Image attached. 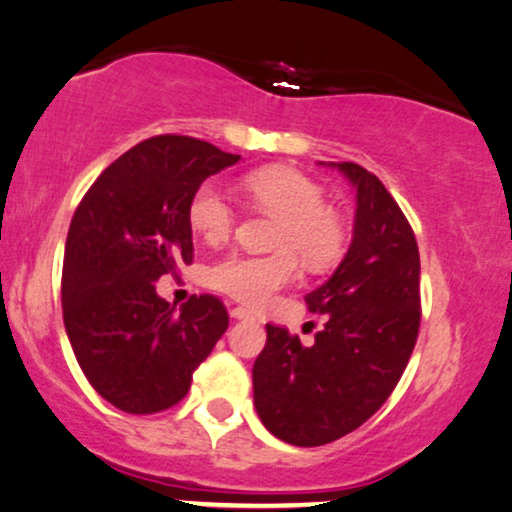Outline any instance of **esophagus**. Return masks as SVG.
Listing matches in <instances>:
<instances>
[{
  "label": "esophagus",
  "mask_w": 512,
  "mask_h": 512,
  "mask_svg": "<svg viewBox=\"0 0 512 512\" xmlns=\"http://www.w3.org/2000/svg\"><path fill=\"white\" fill-rule=\"evenodd\" d=\"M229 315H232L234 320H250V318H253V315H250L248 308H243V306H236V308H232V311H229Z\"/></svg>",
  "instance_id": "34e87169"
}]
</instances>
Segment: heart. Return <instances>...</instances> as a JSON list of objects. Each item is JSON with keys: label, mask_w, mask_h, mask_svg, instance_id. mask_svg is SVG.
Listing matches in <instances>:
<instances>
[{"label": "heart", "mask_w": 512, "mask_h": 512, "mask_svg": "<svg viewBox=\"0 0 512 512\" xmlns=\"http://www.w3.org/2000/svg\"><path fill=\"white\" fill-rule=\"evenodd\" d=\"M250 199L276 215L271 255L232 253L206 269V283L246 306H266L297 278V257L308 269L334 262L343 243L341 222L327 208L320 185L287 167L259 169L243 178ZM187 218L194 234L208 243L225 241L234 229V208L215 183L194 190Z\"/></svg>", "instance_id": "1"}]
</instances>
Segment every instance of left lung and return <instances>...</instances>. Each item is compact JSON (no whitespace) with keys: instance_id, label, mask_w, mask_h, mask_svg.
<instances>
[{"instance_id":"1","label":"left lung","mask_w":512,"mask_h":512,"mask_svg":"<svg viewBox=\"0 0 512 512\" xmlns=\"http://www.w3.org/2000/svg\"><path fill=\"white\" fill-rule=\"evenodd\" d=\"M338 169L357 190L348 253L327 283L306 294L327 315L313 345L266 325L253 366L259 420L280 441L313 448L369 420L397 387L420 329V253L397 201L371 171Z\"/></svg>"}]
</instances>
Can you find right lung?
Masks as SVG:
<instances>
[{
  "label": "right lung",
  "mask_w": 512,
  "mask_h": 512,
  "mask_svg": "<svg viewBox=\"0 0 512 512\" xmlns=\"http://www.w3.org/2000/svg\"><path fill=\"white\" fill-rule=\"evenodd\" d=\"M239 160L190 136H153L104 169L71 218L64 329L90 385L125 413L181 401L227 331L220 299L201 294L176 311L155 283L192 262L194 190Z\"/></svg>",
  "instance_id": "right-lung-1"
}]
</instances>
